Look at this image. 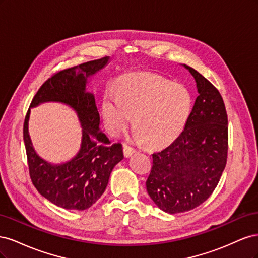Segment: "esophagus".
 <instances>
[{
	"mask_svg": "<svg viewBox=\"0 0 258 258\" xmlns=\"http://www.w3.org/2000/svg\"><path fill=\"white\" fill-rule=\"evenodd\" d=\"M135 153H136V151L134 150V148L128 146V145H123V156H124V157L129 158L130 156H131L132 154H135Z\"/></svg>",
	"mask_w": 258,
	"mask_h": 258,
	"instance_id": "esophagus-1",
	"label": "esophagus"
}]
</instances>
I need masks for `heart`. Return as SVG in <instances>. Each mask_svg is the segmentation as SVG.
Segmentation results:
<instances>
[{"mask_svg": "<svg viewBox=\"0 0 258 258\" xmlns=\"http://www.w3.org/2000/svg\"><path fill=\"white\" fill-rule=\"evenodd\" d=\"M191 107V96L183 86L153 74H129L119 80L117 95L108 91L103 116L114 136L126 130L134 116L132 141L161 145L181 134Z\"/></svg>", "mask_w": 258, "mask_h": 258, "instance_id": "obj_1", "label": "heart"}]
</instances>
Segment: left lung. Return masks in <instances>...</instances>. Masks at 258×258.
Segmentation results:
<instances>
[{
  "instance_id": "1",
  "label": "left lung",
  "mask_w": 258,
  "mask_h": 258,
  "mask_svg": "<svg viewBox=\"0 0 258 258\" xmlns=\"http://www.w3.org/2000/svg\"><path fill=\"white\" fill-rule=\"evenodd\" d=\"M198 97L182 134L153 154L146 189L160 210L182 213L200 206L217 186L227 161L228 120L221 93L196 70Z\"/></svg>"
}]
</instances>
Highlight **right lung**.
Segmentation results:
<instances>
[{
    "label": "right lung",
    "instance_id": "1",
    "mask_svg": "<svg viewBox=\"0 0 258 258\" xmlns=\"http://www.w3.org/2000/svg\"><path fill=\"white\" fill-rule=\"evenodd\" d=\"M108 62L110 57H104L54 74L36 92L23 124V141L33 185L43 197L67 210L83 211L95 204L104 192L114 167L123 158L121 144H112L100 129L96 96L86 89L90 77ZM46 102L71 107L81 123V147L66 163L51 164L43 160L29 138L30 108Z\"/></svg>",
    "mask_w": 258,
    "mask_h": 258
}]
</instances>
